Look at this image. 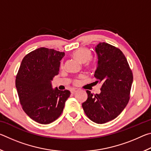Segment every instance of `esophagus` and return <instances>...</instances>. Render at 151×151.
I'll list each match as a JSON object with an SVG mask.
<instances>
[{"label": "esophagus", "instance_id": "esophagus-1", "mask_svg": "<svg viewBox=\"0 0 151 151\" xmlns=\"http://www.w3.org/2000/svg\"><path fill=\"white\" fill-rule=\"evenodd\" d=\"M78 90L77 88H73V89H71V91H70V92H71V93L72 94H74V93H76V92H77Z\"/></svg>", "mask_w": 151, "mask_h": 151}]
</instances>
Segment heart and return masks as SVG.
<instances>
[{
    "mask_svg": "<svg viewBox=\"0 0 151 151\" xmlns=\"http://www.w3.org/2000/svg\"><path fill=\"white\" fill-rule=\"evenodd\" d=\"M73 57L78 60L79 62L85 63V66L87 67H91L93 65V62L91 60L92 53L91 51L86 48H79L78 49L74 51L72 53ZM77 81L75 80V83H76Z\"/></svg>",
    "mask_w": 151,
    "mask_h": 151,
    "instance_id": "heart-1",
    "label": "heart"
}]
</instances>
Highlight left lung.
Instances as JSON below:
<instances>
[{"label": "left lung", "mask_w": 151, "mask_h": 151, "mask_svg": "<svg viewBox=\"0 0 151 151\" xmlns=\"http://www.w3.org/2000/svg\"><path fill=\"white\" fill-rule=\"evenodd\" d=\"M98 63L96 83H102L100 94L86 91L87 100L82 104L86 115L98 124L116 118L130 99L133 75L125 56L119 48L106 42L95 47Z\"/></svg>", "instance_id": "left-lung-1"}]
</instances>
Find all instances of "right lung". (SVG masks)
<instances>
[{"label": "right lung", "mask_w": 151, "mask_h": 151, "mask_svg": "<svg viewBox=\"0 0 151 151\" xmlns=\"http://www.w3.org/2000/svg\"><path fill=\"white\" fill-rule=\"evenodd\" d=\"M64 56V52L40 47L25 56L18 71L15 85L22 108L40 124L57 120L70 96L69 91L53 89L51 85Z\"/></svg>", "instance_id": "1"}]
</instances>
